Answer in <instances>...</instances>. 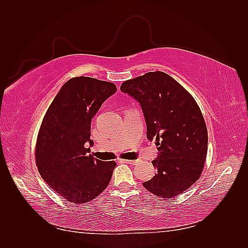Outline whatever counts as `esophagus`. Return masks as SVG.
Here are the masks:
<instances>
[{"label": "esophagus", "mask_w": 248, "mask_h": 248, "mask_svg": "<svg viewBox=\"0 0 248 248\" xmlns=\"http://www.w3.org/2000/svg\"><path fill=\"white\" fill-rule=\"evenodd\" d=\"M122 162H124V163H128V164H137V161H134V160H127V159H123V160H122Z\"/></svg>", "instance_id": "obj_1"}]
</instances>
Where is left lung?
<instances>
[{"mask_svg":"<svg viewBox=\"0 0 248 248\" xmlns=\"http://www.w3.org/2000/svg\"><path fill=\"white\" fill-rule=\"evenodd\" d=\"M120 89L140 103L147 138L158 146L152 161L157 174L142 185L162 199L183 193L201 177L208 151L207 126L197 101L161 71L125 80Z\"/></svg>","mask_w":248,"mask_h":248,"instance_id":"8db88e82","label":"left lung"}]
</instances>
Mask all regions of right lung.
I'll use <instances>...</instances> for the list:
<instances>
[{
	"label": "right lung",
	"mask_w": 248,
	"mask_h": 248,
	"mask_svg": "<svg viewBox=\"0 0 248 248\" xmlns=\"http://www.w3.org/2000/svg\"><path fill=\"white\" fill-rule=\"evenodd\" d=\"M115 84L92 78H70L50 103L37 137L35 160L44 181L74 204L94 200L107 188L117 163L88 154L91 121Z\"/></svg>",
	"instance_id": "add662e5"
}]
</instances>
